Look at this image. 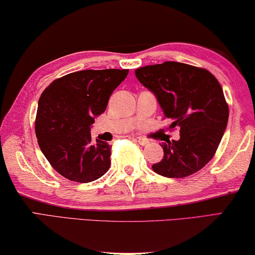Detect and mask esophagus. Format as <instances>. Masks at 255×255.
<instances>
[{
    "mask_svg": "<svg viewBox=\"0 0 255 255\" xmlns=\"http://www.w3.org/2000/svg\"><path fill=\"white\" fill-rule=\"evenodd\" d=\"M136 141L141 145H147L149 143V140L145 139V137H136Z\"/></svg>",
    "mask_w": 255,
    "mask_h": 255,
    "instance_id": "1",
    "label": "esophagus"
}]
</instances>
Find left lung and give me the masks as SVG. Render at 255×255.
<instances>
[{"label": "left lung", "mask_w": 255, "mask_h": 255, "mask_svg": "<svg viewBox=\"0 0 255 255\" xmlns=\"http://www.w3.org/2000/svg\"><path fill=\"white\" fill-rule=\"evenodd\" d=\"M135 77L152 91L165 119L179 128V140L161 142L164 157L153 172L182 178L199 172L218 149L226 130L229 110L214 74L179 62H164L135 70Z\"/></svg>", "instance_id": "left-lung-1"}]
</instances>
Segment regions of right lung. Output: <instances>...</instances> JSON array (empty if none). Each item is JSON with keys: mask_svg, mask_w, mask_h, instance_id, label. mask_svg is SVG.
I'll return each mask as SVG.
<instances>
[{"mask_svg": "<svg viewBox=\"0 0 255 255\" xmlns=\"http://www.w3.org/2000/svg\"><path fill=\"white\" fill-rule=\"evenodd\" d=\"M128 73L124 69L78 71L56 79L43 91L35 121L37 141L63 177L89 183L110 169L112 147L91 141L90 127Z\"/></svg>", "mask_w": 255, "mask_h": 255, "instance_id": "obj_1", "label": "right lung"}]
</instances>
